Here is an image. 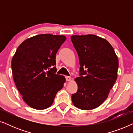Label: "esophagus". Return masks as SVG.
<instances>
[{"mask_svg":"<svg viewBox=\"0 0 133 133\" xmlns=\"http://www.w3.org/2000/svg\"><path fill=\"white\" fill-rule=\"evenodd\" d=\"M66 81H71V77H70V76H66Z\"/></svg>","mask_w":133,"mask_h":133,"instance_id":"34e87169","label":"esophagus"}]
</instances>
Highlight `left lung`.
Wrapping results in <instances>:
<instances>
[{
  "label": "left lung",
  "mask_w": 133,
  "mask_h": 133,
  "mask_svg": "<svg viewBox=\"0 0 133 133\" xmlns=\"http://www.w3.org/2000/svg\"><path fill=\"white\" fill-rule=\"evenodd\" d=\"M79 59L78 90L72 94L73 105L83 110L99 107L108 97L117 77L119 61L111 45L93 34L71 37Z\"/></svg>",
  "instance_id": "obj_1"
}]
</instances>
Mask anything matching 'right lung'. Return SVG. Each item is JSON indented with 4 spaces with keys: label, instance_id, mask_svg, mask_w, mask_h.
<instances>
[{
    "label": "right lung",
    "instance_id": "right-lung-1",
    "mask_svg": "<svg viewBox=\"0 0 133 133\" xmlns=\"http://www.w3.org/2000/svg\"><path fill=\"white\" fill-rule=\"evenodd\" d=\"M63 35L39 34L18 46L11 61L13 79L22 99L36 110L51 106L57 92L65 82L56 74V55L66 41Z\"/></svg>",
    "mask_w": 133,
    "mask_h": 133
}]
</instances>
